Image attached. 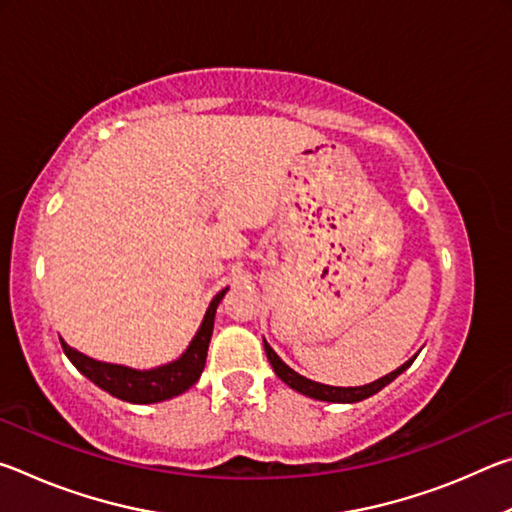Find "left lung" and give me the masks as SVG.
Listing matches in <instances>:
<instances>
[{
    "label": "left lung",
    "instance_id": "1",
    "mask_svg": "<svg viewBox=\"0 0 512 512\" xmlns=\"http://www.w3.org/2000/svg\"><path fill=\"white\" fill-rule=\"evenodd\" d=\"M264 350H266V357L268 361H271V366L275 370V375L280 377L284 384L291 386L293 391H298L302 395L307 397H314V400H320V402H341V404H352V402H361L366 400V397L379 393L381 388H384L386 384H391V381L402 375V372L411 366L413 359H409L404 363V366H400L397 370H393L391 375L381 377L377 381H372V384H366V386H354V388H341V386H325V384H318V381H311L307 377L298 375L296 370H291L287 363H284L277 354L273 352V348L268 343H264Z\"/></svg>",
    "mask_w": 512,
    "mask_h": 512
}]
</instances>
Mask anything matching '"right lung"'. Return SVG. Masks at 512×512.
<instances>
[{
	"label": "right lung",
	"instance_id": "obj_1",
	"mask_svg": "<svg viewBox=\"0 0 512 512\" xmlns=\"http://www.w3.org/2000/svg\"><path fill=\"white\" fill-rule=\"evenodd\" d=\"M225 291L228 289L216 293L214 300L210 302V309H207V314L203 318V325L196 332L194 341L189 343L183 357L173 363H167V366L162 368L133 370L126 366H115V363H103L85 357V354L69 348L65 341H60V345H63L67 359L72 361L85 377L94 381V384L103 388L106 393L119 397V400L133 404H153L169 400V397L185 393L187 388L194 386L198 377H201L207 359V348H210L212 339L214 314L221 298L225 296Z\"/></svg>",
	"mask_w": 512,
	"mask_h": 512
}]
</instances>
